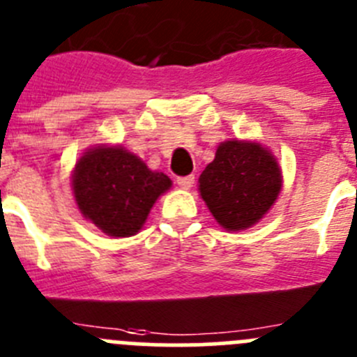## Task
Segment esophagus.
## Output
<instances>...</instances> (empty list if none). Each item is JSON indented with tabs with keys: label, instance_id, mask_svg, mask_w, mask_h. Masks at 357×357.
I'll use <instances>...</instances> for the list:
<instances>
[{
	"label": "esophagus",
	"instance_id": "obj_1",
	"mask_svg": "<svg viewBox=\"0 0 357 357\" xmlns=\"http://www.w3.org/2000/svg\"><path fill=\"white\" fill-rule=\"evenodd\" d=\"M176 184L181 185L182 189H191L192 184H195V176H192V175L181 176V178H176Z\"/></svg>",
	"mask_w": 357,
	"mask_h": 357
}]
</instances>
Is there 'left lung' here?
Masks as SVG:
<instances>
[{
    "instance_id": "1",
    "label": "left lung",
    "mask_w": 357,
    "mask_h": 357,
    "mask_svg": "<svg viewBox=\"0 0 357 357\" xmlns=\"http://www.w3.org/2000/svg\"><path fill=\"white\" fill-rule=\"evenodd\" d=\"M200 195L225 230H246L260 221L281 191L276 157L257 142L228 139L200 175Z\"/></svg>"
}]
</instances>
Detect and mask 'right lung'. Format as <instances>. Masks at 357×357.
I'll list each match as a JSON object with an SVG mask.
<instances>
[{"label": "right lung", "mask_w": 357, "mask_h": 357, "mask_svg": "<svg viewBox=\"0 0 357 357\" xmlns=\"http://www.w3.org/2000/svg\"><path fill=\"white\" fill-rule=\"evenodd\" d=\"M169 188L165 173L152 172L120 145L91 146L72 172L77 208L109 237L138 234L157 198Z\"/></svg>", "instance_id": "add662e5"}]
</instances>
